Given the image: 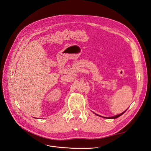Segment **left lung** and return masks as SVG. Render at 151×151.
Wrapping results in <instances>:
<instances>
[{"label":"left lung","mask_w":151,"mask_h":151,"mask_svg":"<svg viewBox=\"0 0 151 151\" xmlns=\"http://www.w3.org/2000/svg\"><path fill=\"white\" fill-rule=\"evenodd\" d=\"M125 112V111L124 112H123V113H122L119 114V115H116V116H111V117H104V118H109V119H111V118H113V119H115V118H118V117H119L120 116H121L122 115H123V114Z\"/></svg>","instance_id":"1"}]
</instances>
